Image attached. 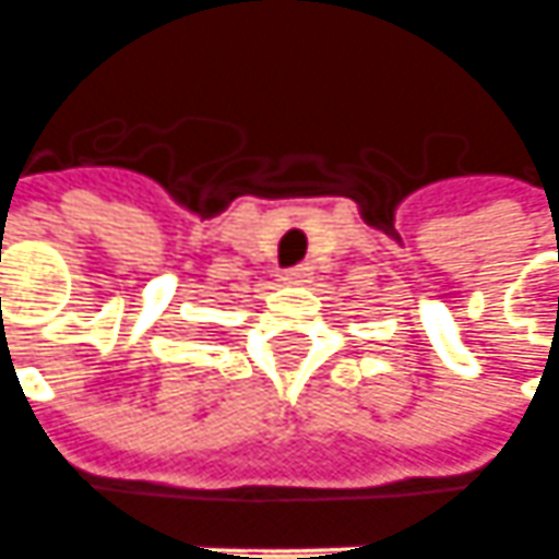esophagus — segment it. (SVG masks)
Listing matches in <instances>:
<instances>
[{"label":"esophagus","mask_w":559,"mask_h":559,"mask_svg":"<svg viewBox=\"0 0 559 559\" xmlns=\"http://www.w3.org/2000/svg\"><path fill=\"white\" fill-rule=\"evenodd\" d=\"M310 276H313V267H310V264H295V267H286V271H283V280H286V283H310Z\"/></svg>","instance_id":"obj_1"}]
</instances>
